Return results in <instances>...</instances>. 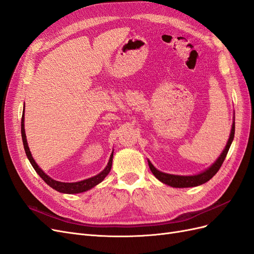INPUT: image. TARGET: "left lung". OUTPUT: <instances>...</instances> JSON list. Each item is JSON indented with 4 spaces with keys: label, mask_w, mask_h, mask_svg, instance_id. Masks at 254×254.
I'll use <instances>...</instances> for the list:
<instances>
[{
    "label": "left lung",
    "mask_w": 254,
    "mask_h": 254,
    "mask_svg": "<svg viewBox=\"0 0 254 254\" xmlns=\"http://www.w3.org/2000/svg\"><path fill=\"white\" fill-rule=\"evenodd\" d=\"M234 121H235V119H233L231 133H230L229 140L227 142L225 149L222 150L218 159L215 161V162L209 168H206L205 171L201 172L200 174L191 175V176L171 175V174H166V173H162V172L158 171L157 168L153 166L150 161L148 160V165H149L151 173L158 180H160L161 182H163V183L167 184V186L173 187V188H193V187L201 186V184L207 182L211 178H213V176H215V174L219 171L221 164L224 163V161L227 157V153L229 151L230 146H231L232 141L234 139V132H235V122Z\"/></svg>",
    "instance_id": "left-lung-1"
}]
</instances>
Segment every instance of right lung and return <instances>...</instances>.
I'll return each mask as SVG.
<instances>
[{"label":"right lung","instance_id":"1","mask_svg":"<svg viewBox=\"0 0 254 254\" xmlns=\"http://www.w3.org/2000/svg\"><path fill=\"white\" fill-rule=\"evenodd\" d=\"M21 134H22V141H23V146H24L25 149V153L27 156V159L29 160L30 164L34 167V170L37 172V174L39 175L41 178L44 180V182L50 186L52 189L56 190L57 191H60V193L64 194H78V193H82V191H86L91 190L92 188H94L95 186H97L98 183H101L105 177L108 175L111 171V166H112V159H113V151L110 155V159L109 162L107 164V166L104 168V171H102L99 174H97L96 176L91 177V178H88L86 180H81L78 182H60V181H56L52 179L50 176H48L45 174L41 168L38 166V164L36 163V161L34 160L32 152L29 150L28 144H27V140H26V134H25V129H24V110H23V114H22V121H21Z\"/></svg>","mask_w":254,"mask_h":254}]
</instances>
